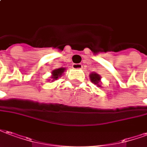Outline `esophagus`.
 <instances>
[{
	"mask_svg": "<svg viewBox=\"0 0 147 147\" xmlns=\"http://www.w3.org/2000/svg\"><path fill=\"white\" fill-rule=\"evenodd\" d=\"M73 68L76 69H79L82 68V65L81 63H74L73 64Z\"/></svg>",
	"mask_w": 147,
	"mask_h": 147,
	"instance_id": "esophagus-1",
	"label": "esophagus"
}]
</instances>
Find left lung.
Returning <instances> with one entry per match:
<instances>
[{
	"mask_svg": "<svg viewBox=\"0 0 147 147\" xmlns=\"http://www.w3.org/2000/svg\"><path fill=\"white\" fill-rule=\"evenodd\" d=\"M89 77L90 80H91V81L92 82L93 84H96V85H98V86L100 87L99 83H100L101 77H100L98 74H96V73H92V74H90Z\"/></svg>",
	"mask_w": 147,
	"mask_h": 147,
	"instance_id": "8db88e82",
	"label": "left lung"
}]
</instances>
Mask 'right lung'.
Instances as JSON below:
<instances>
[{"label": "right lung", "mask_w": 147, "mask_h": 147, "mask_svg": "<svg viewBox=\"0 0 147 147\" xmlns=\"http://www.w3.org/2000/svg\"><path fill=\"white\" fill-rule=\"evenodd\" d=\"M65 68H59V69H54L52 72H51V77L52 78V81H55V80H57L58 78H60L61 76L63 75V72L65 71Z\"/></svg>", "instance_id": "1"}]
</instances>
